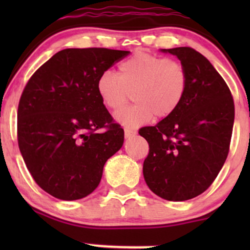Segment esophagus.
Masks as SVG:
<instances>
[{
	"label": "esophagus",
	"mask_w": 250,
	"mask_h": 250,
	"mask_svg": "<svg viewBox=\"0 0 250 250\" xmlns=\"http://www.w3.org/2000/svg\"><path fill=\"white\" fill-rule=\"evenodd\" d=\"M135 135H136V131H135L134 129L128 128V127L125 128V139H130V137L135 136Z\"/></svg>",
	"instance_id": "1"
}]
</instances>
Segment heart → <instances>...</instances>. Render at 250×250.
Segmentation results:
<instances>
[{
	"label": "heart",
	"instance_id": "1",
	"mask_svg": "<svg viewBox=\"0 0 250 250\" xmlns=\"http://www.w3.org/2000/svg\"><path fill=\"white\" fill-rule=\"evenodd\" d=\"M188 87L185 65L174 59L148 53H136L120 63L117 76L105 71L97 81V93L110 110L121 109L129 93L134 104L122 109L115 117L122 125L137 127L151 120L174 113Z\"/></svg>",
	"mask_w": 250,
	"mask_h": 250
}]
</instances>
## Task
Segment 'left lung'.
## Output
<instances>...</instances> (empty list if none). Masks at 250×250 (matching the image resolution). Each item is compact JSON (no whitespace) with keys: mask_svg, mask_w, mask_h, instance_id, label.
<instances>
[{"mask_svg":"<svg viewBox=\"0 0 250 250\" xmlns=\"http://www.w3.org/2000/svg\"><path fill=\"white\" fill-rule=\"evenodd\" d=\"M186 67L188 87L179 108L139 134L147 140L146 183L168 201L196 197L210 187L225 165L235 108L228 85L202 54L189 47L162 49Z\"/></svg>","mask_w":250,"mask_h":250,"instance_id":"obj_1","label":"left lung"}]
</instances>
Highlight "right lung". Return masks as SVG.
<instances>
[{
  "label": "right lung",
  "instance_id": "add662e5",
  "mask_svg": "<svg viewBox=\"0 0 250 250\" xmlns=\"http://www.w3.org/2000/svg\"><path fill=\"white\" fill-rule=\"evenodd\" d=\"M130 51L63 49L37 69L17 110V141L28 170L51 196L74 201L91 194L104 163L121 149L125 131L99 93L104 71Z\"/></svg>",
  "mask_w": 250,
  "mask_h": 250
}]
</instances>
